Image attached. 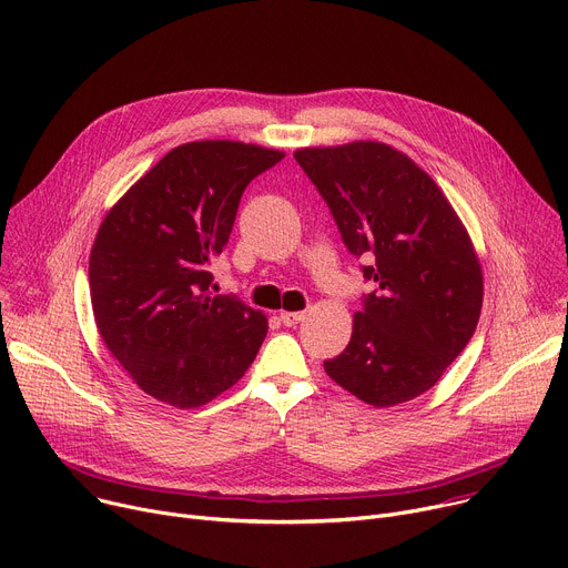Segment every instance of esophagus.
I'll return each instance as SVG.
<instances>
[{
    "mask_svg": "<svg viewBox=\"0 0 568 568\" xmlns=\"http://www.w3.org/2000/svg\"><path fill=\"white\" fill-rule=\"evenodd\" d=\"M305 320V313H281V322H283V326H296V324H301Z\"/></svg>",
    "mask_w": 568,
    "mask_h": 568,
    "instance_id": "34e87169",
    "label": "esophagus"
}]
</instances>
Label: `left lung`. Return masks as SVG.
Returning a JSON list of instances; mask_svg holds the SVG:
<instances>
[{"instance_id":"1","label":"left lung","mask_w":568,"mask_h":568,"mask_svg":"<svg viewBox=\"0 0 568 568\" xmlns=\"http://www.w3.org/2000/svg\"><path fill=\"white\" fill-rule=\"evenodd\" d=\"M294 159L374 281L351 342L324 369L374 407L412 400L442 378L478 326L483 270L474 244L437 183L383 142L307 146Z\"/></svg>"}]
</instances>
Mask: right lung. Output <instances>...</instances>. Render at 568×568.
Wrapping results in <instances>:
<instances>
[{"label":"right lung","mask_w":568,"mask_h":568,"mask_svg":"<svg viewBox=\"0 0 568 568\" xmlns=\"http://www.w3.org/2000/svg\"><path fill=\"white\" fill-rule=\"evenodd\" d=\"M283 156L231 140L181 144L101 222L88 267L94 322L153 398L209 403L261 348L267 317L235 294H213L209 267L229 242L246 185Z\"/></svg>","instance_id":"right-lung-1"}]
</instances>
